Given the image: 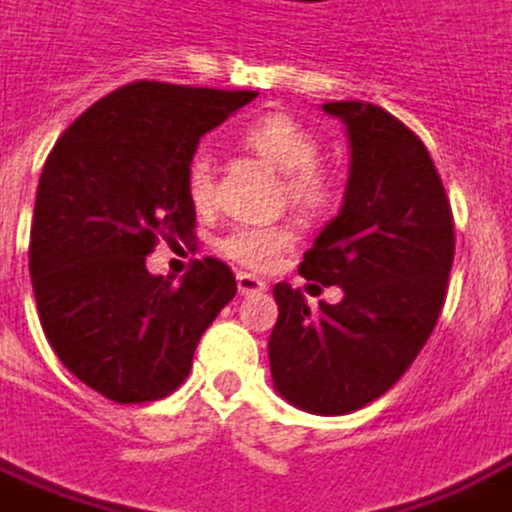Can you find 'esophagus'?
<instances>
[{
  "label": "esophagus",
  "instance_id": "obj_1",
  "mask_svg": "<svg viewBox=\"0 0 512 512\" xmlns=\"http://www.w3.org/2000/svg\"><path fill=\"white\" fill-rule=\"evenodd\" d=\"M236 287H239L242 296H262L264 290H267V281L256 279V276H250V273H239V276H236Z\"/></svg>",
  "mask_w": 512,
  "mask_h": 512
}]
</instances>
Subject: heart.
Instances as JSON below:
<instances>
[{"mask_svg": "<svg viewBox=\"0 0 512 512\" xmlns=\"http://www.w3.org/2000/svg\"><path fill=\"white\" fill-rule=\"evenodd\" d=\"M239 143L262 157L264 163L284 174L287 197L307 214H318L332 202V183L315 166L318 160V140L287 115H264L250 120L239 132ZM185 188L197 208H205L214 197V166L208 154H197L185 171ZM293 245V231L284 225H242L233 228L222 250L245 267L270 270L279 256Z\"/></svg>", "mask_w": 512, "mask_h": 512, "instance_id": "b5f03b06", "label": "heart"}]
</instances>
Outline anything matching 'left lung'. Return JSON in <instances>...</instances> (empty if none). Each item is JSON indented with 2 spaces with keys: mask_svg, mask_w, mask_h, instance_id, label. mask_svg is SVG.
I'll return each mask as SVG.
<instances>
[{
  "mask_svg": "<svg viewBox=\"0 0 512 512\" xmlns=\"http://www.w3.org/2000/svg\"><path fill=\"white\" fill-rule=\"evenodd\" d=\"M344 123L349 177L338 216L298 273L341 287L310 312L287 281L267 341L276 392L290 406L338 417L389 392L434 332L454 264V216L423 140L363 101L321 106Z\"/></svg>",
  "mask_w": 512,
  "mask_h": 512,
  "instance_id": "1",
  "label": "left lung"
}]
</instances>
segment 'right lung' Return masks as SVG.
<instances>
[{
  "mask_svg": "<svg viewBox=\"0 0 512 512\" xmlns=\"http://www.w3.org/2000/svg\"><path fill=\"white\" fill-rule=\"evenodd\" d=\"M253 98L135 81L89 106L41 168L30 233L41 329L72 375L115 403L174 392L236 296L228 264L205 259L174 281L149 273L146 256L160 233H191L188 163Z\"/></svg>",
  "mask_w": 512,
  "mask_h": 512,
  "instance_id": "right-lung-1",
  "label": "right lung"
}]
</instances>
